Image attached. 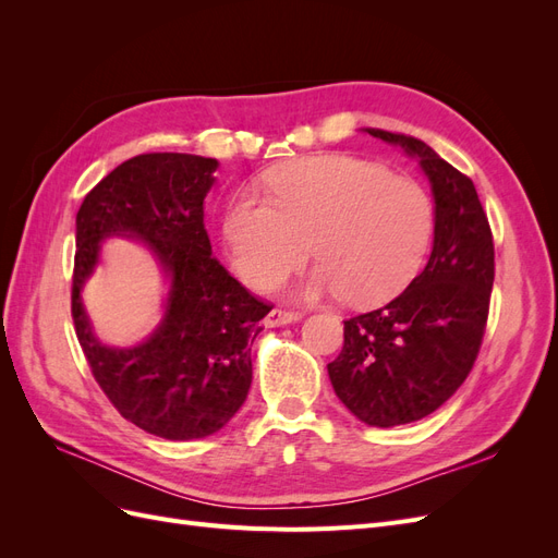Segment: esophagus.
<instances>
[{
	"label": "esophagus",
	"instance_id": "esophagus-1",
	"mask_svg": "<svg viewBox=\"0 0 558 558\" xmlns=\"http://www.w3.org/2000/svg\"><path fill=\"white\" fill-rule=\"evenodd\" d=\"M300 318H302V314L295 312V310L275 307L272 312L267 314L265 326H267V328H277V326H286V324H295V320H300Z\"/></svg>",
	"mask_w": 558,
	"mask_h": 558
}]
</instances>
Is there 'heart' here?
<instances>
[{
	"instance_id": "b5f03b06",
	"label": "heart",
	"mask_w": 558,
	"mask_h": 558,
	"mask_svg": "<svg viewBox=\"0 0 558 558\" xmlns=\"http://www.w3.org/2000/svg\"><path fill=\"white\" fill-rule=\"evenodd\" d=\"M242 191L223 216L234 269L256 289L277 283L307 253L320 265L305 293L347 295L359 307L396 298L424 265L435 207L424 185L351 156H316Z\"/></svg>"
}]
</instances>
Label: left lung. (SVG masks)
<instances>
[{
    "mask_svg": "<svg viewBox=\"0 0 558 558\" xmlns=\"http://www.w3.org/2000/svg\"><path fill=\"white\" fill-rule=\"evenodd\" d=\"M418 158L433 185L435 240L424 272L388 305L344 320L328 375L337 398L367 426L433 414L470 375L494 289V234L475 185L416 137L367 130Z\"/></svg>",
    "mask_w": 558,
    "mask_h": 558,
    "instance_id": "1",
    "label": "left lung"
}]
</instances>
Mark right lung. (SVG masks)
Instances as JSON below:
<instances>
[{
    "instance_id": "obj_1",
    "label": "right lung",
    "mask_w": 558,
    "mask_h": 558,
    "mask_svg": "<svg viewBox=\"0 0 558 558\" xmlns=\"http://www.w3.org/2000/svg\"><path fill=\"white\" fill-rule=\"evenodd\" d=\"M218 162L189 154H142L118 165L76 214L72 318L95 381L123 418L165 440L221 430L248 393L251 344L269 302L246 291L211 256L205 202ZM137 233L173 279L163 324L134 350L96 342L80 289L98 242Z\"/></svg>"
}]
</instances>
